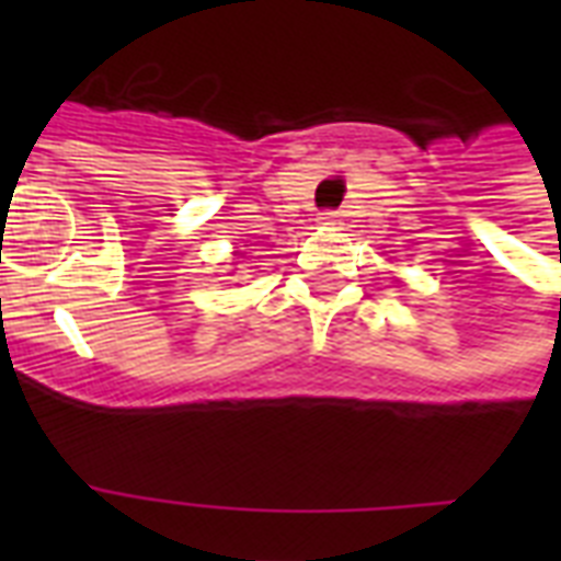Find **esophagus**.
Wrapping results in <instances>:
<instances>
[{
    "label": "esophagus",
    "instance_id": "1",
    "mask_svg": "<svg viewBox=\"0 0 561 561\" xmlns=\"http://www.w3.org/2000/svg\"><path fill=\"white\" fill-rule=\"evenodd\" d=\"M317 224H320V227H337V215H334V211H323V215L317 218Z\"/></svg>",
    "mask_w": 561,
    "mask_h": 561
}]
</instances>
